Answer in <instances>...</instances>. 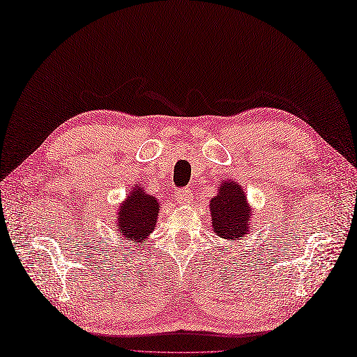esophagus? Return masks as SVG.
<instances>
[{"mask_svg":"<svg viewBox=\"0 0 357 357\" xmlns=\"http://www.w3.org/2000/svg\"><path fill=\"white\" fill-rule=\"evenodd\" d=\"M176 199L178 201V204L186 205L192 201V190L190 189H181L176 193Z\"/></svg>","mask_w":357,"mask_h":357,"instance_id":"esophagus-1","label":"esophagus"}]
</instances>
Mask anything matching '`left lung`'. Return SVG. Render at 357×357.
<instances>
[{
  "instance_id": "obj_1",
  "label": "left lung",
  "mask_w": 357,
  "mask_h": 357,
  "mask_svg": "<svg viewBox=\"0 0 357 357\" xmlns=\"http://www.w3.org/2000/svg\"><path fill=\"white\" fill-rule=\"evenodd\" d=\"M213 232L226 241H240L250 234L253 205L248 204L236 180H220L218 193L208 202Z\"/></svg>"
}]
</instances>
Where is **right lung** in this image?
Masks as SVG:
<instances>
[{
  "label": "right lung",
  "instance_id": "right-lung-1",
  "mask_svg": "<svg viewBox=\"0 0 357 357\" xmlns=\"http://www.w3.org/2000/svg\"><path fill=\"white\" fill-rule=\"evenodd\" d=\"M160 202L149 195L143 185L131 188L114 214V231L134 248L142 247L156 228Z\"/></svg>",
  "mask_w": 357,
  "mask_h": 357
}]
</instances>
